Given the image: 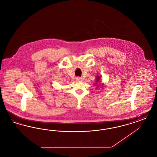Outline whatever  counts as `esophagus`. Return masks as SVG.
Wrapping results in <instances>:
<instances>
[{
    "label": "esophagus",
    "mask_w": 157,
    "mask_h": 157,
    "mask_svg": "<svg viewBox=\"0 0 157 157\" xmlns=\"http://www.w3.org/2000/svg\"><path fill=\"white\" fill-rule=\"evenodd\" d=\"M76 80H77V81H82V78H80V77H77V78H76Z\"/></svg>",
    "instance_id": "34e87169"
}]
</instances>
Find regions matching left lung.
Listing matches in <instances>:
<instances>
[{
	"instance_id": "obj_1",
	"label": "left lung",
	"mask_w": 157,
	"mask_h": 157,
	"mask_svg": "<svg viewBox=\"0 0 157 157\" xmlns=\"http://www.w3.org/2000/svg\"><path fill=\"white\" fill-rule=\"evenodd\" d=\"M101 76H99V75H97L96 76V78H95V86H97V87H96L95 88L97 89L98 88V87H101V86H102V87H104V83H101V82L102 81H101L100 78H101Z\"/></svg>"
}]
</instances>
